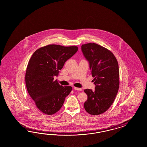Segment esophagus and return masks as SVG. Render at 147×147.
Wrapping results in <instances>:
<instances>
[{
    "mask_svg": "<svg viewBox=\"0 0 147 147\" xmlns=\"http://www.w3.org/2000/svg\"><path fill=\"white\" fill-rule=\"evenodd\" d=\"M74 89L76 90H80L81 91L82 89L81 88H78V87H74Z\"/></svg>",
    "mask_w": 147,
    "mask_h": 147,
    "instance_id": "esophagus-1",
    "label": "esophagus"
}]
</instances>
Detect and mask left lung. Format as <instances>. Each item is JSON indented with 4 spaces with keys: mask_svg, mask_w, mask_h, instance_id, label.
I'll use <instances>...</instances> for the list:
<instances>
[{
    "mask_svg": "<svg viewBox=\"0 0 147 147\" xmlns=\"http://www.w3.org/2000/svg\"><path fill=\"white\" fill-rule=\"evenodd\" d=\"M81 50L89 62L95 85L94 91L84 90L88 96L84 108L89 114L98 115L107 111L115 98L120 85L119 65L111 51L99 45H82Z\"/></svg>",
    "mask_w": 147,
    "mask_h": 147,
    "instance_id": "1",
    "label": "left lung"
}]
</instances>
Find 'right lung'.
Here are the masks:
<instances>
[{
  "instance_id": "obj_1",
  "label": "right lung",
  "mask_w": 147,
  "mask_h": 147,
  "mask_svg": "<svg viewBox=\"0 0 147 147\" xmlns=\"http://www.w3.org/2000/svg\"><path fill=\"white\" fill-rule=\"evenodd\" d=\"M78 50L75 46L49 45L36 50L28 63L25 74L27 92L36 107L46 115L59 111L71 92V86H60L54 77Z\"/></svg>"
}]
</instances>
